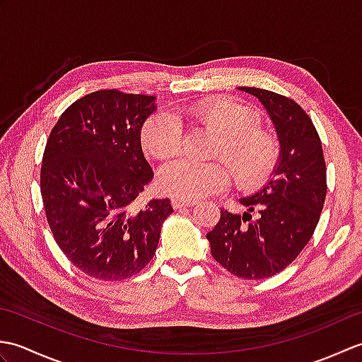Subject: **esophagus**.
<instances>
[{
  "instance_id": "34e87169",
  "label": "esophagus",
  "mask_w": 362,
  "mask_h": 362,
  "mask_svg": "<svg viewBox=\"0 0 362 362\" xmlns=\"http://www.w3.org/2000/svg\"><path fill=\"white\" fill-rule=\"evenodd\" d=\"M171 204H173V206H174L175 210L185 209V206H193V205H196L194 201H185V199H179V197H174L173 201H171Z\"/></svg>"
}]
</instances>
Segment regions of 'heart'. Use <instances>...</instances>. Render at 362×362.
I'll return each mask as SVG.
<instances>
[{"label": "heart", "instance_id": "heart-1", "mask_svg": "<svg viewBox=\"0 0 362 362\" xmlns=\"http://www.w3.org/2000/svg\"><path fill=\"white\" fill-rule=\"evenodd\" d=\"M179 119L218 134L211 157L226 161L240 188L255 189L271 175L279 158V144L272 134L258 126L255 112L232 99H206L180 105L174 115L165 110L152 113L140 130V143L146 156L168 160L179 152ZM228 182V171L222 163L197 165L185 158L165 165L157 179L163 193L185 201H196L224 189Z\"/></svg>", "mask_w": 362, "mask_h": 362}]
</instances>
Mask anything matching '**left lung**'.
Here are the masks:
<instances>
[{"instance_id":"obj_1","label":"left lung","mask_w":362,"mask_h":362,"mask_svg":"<svg viewBox=\"0 0 362 362\" xmlns=\"http://www.w3.org/2000/svg\"><path fill=\"white\" fill-rule=\"evenodd\" d=\"M238 90L263 104L279 136L280 156L272 180L240 199L247 211L241 216L221 210L206 240L213 258L228 272L259 280L281 272L311 240L327 196V169L319 134L302 107L269 90ZM252 211H257V220L251 219Z\"/></svg>"}]
</instances>
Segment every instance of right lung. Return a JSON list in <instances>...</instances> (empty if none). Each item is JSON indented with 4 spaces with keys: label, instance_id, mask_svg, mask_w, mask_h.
I'll use <instances>...</instances> for the list:
<instances>
[{
    "label": "right lung",
    "instance_id": "right-lung-1",
    "mask_svg": "<svg viewBox=\"0 0 362 362\" xmlns=\"http://www.w3.org/2000/svg\"><path fill=\"white\" fill-rule=\"evenodd\" d=\"M156 110V96L99 90L68 107L46 141V219L65 257L93 279L118 281L143 271L174 211L169 199L134 210L153 177L140 130Z\"/></svg>",
    "mask_w": 362,
    "mask_h": 362
}]
</instances>
